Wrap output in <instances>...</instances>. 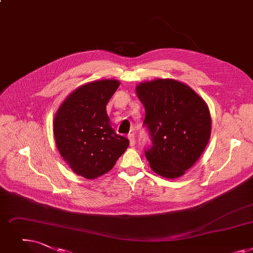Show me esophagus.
I'll list each match as a JSON object with an SVG mask.
<instances>
[{
	"label": "esophagus",
	"instance_id": "esophagus-1",
	"mask_svg": "<svg viewBox=\"0 0 253 253\" xmlns=\"http://www.w3.org/2000/svg\"><path fill=\"white\" fill-rule=\"evenodd\" d=\"M128 139H129V141H130V146H131V147H134V145H135L134 134H133V133H129V134H128Z\"/></svg>",
	"mask_w": 253,
	"mask_h": 253
}]
</instances>
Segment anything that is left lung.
I'll list each match as a JSON object with an SVG mask.
<instances>
[{
  "label": "left lung",
  "instance_id": "obj_1",
  "mask_svg": "<svg viewBox=\"0 0 253 253\" xmlns=\"http://www.w3.org/2000/svg\"><path fill=\"white\" fill-rule=\"evenodd\" d=\"M144 104L152 147L145 152L161 177H182L199 160L211 136L212 120L203 98L171 79L142 82L135 87Z\"/></svg>",
  "mask_w": 253,
  "mask_h": 253
}]
</instances>
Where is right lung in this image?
I'll use <instances>...</instances> for the list:
<instances>
[{
	"label": "right lung",
	"instance_id": "add662e5",
	"mask_svg": "<svg viewBox=\"0 0 253 253\" xmlns=\"http://www.w3.org/2000/svg\"><path fill=\"white\" fill-rule=\"evenodd\" d=\"M119 85L117 80L85 84L66 97L54 115L53 135L61 156L87 180L111 170L129 146L106 114V104Z\"/></svg>",
	"mask_w": 253,
	"mask_h": 253
}]
</instances>
